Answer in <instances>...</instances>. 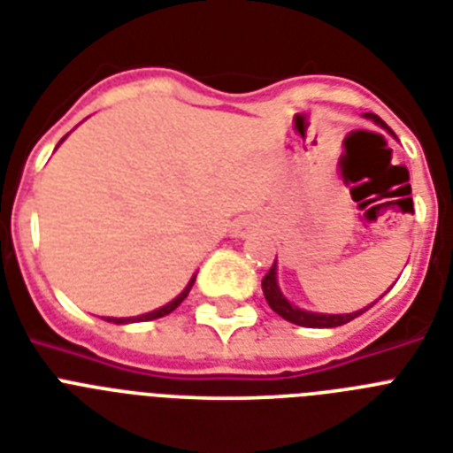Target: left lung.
<instances>
[{
  "label": "left lung",
  "mask_w": 453,
  "mask_h": 453,
  "mask_svg": "<svg viewBox=\"0 0 453 453\" xmlns=\"http://www.w3.org/2000/svg\"><path fill=\"white\" fill-rule=\"evenodd\" d=\"M365 118H370L372 122H377V125H382L384 129H387V125H384L382 119L377 118V115L365 113ZM261 289H264V296H266V301H268V305H271L273 312H278L282 319L291 321V324H296V326H305V328L342 326V324H347V321H352V319H357L358 315H364L368 308H372V305H368V308L357 310V312H349V315H324V312H310V310H301L298 305H294V303H291L289 298L282 294V291H280L278 261H273L271 271L266 273V278L261 280Z\"/></svg>",
  "instance_id": "1"
}]
</instances>
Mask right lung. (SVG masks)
Instances as JSON below:
<instances>
[{
  "instance_id": "obj_1",
  "label": "right lung",
  "mask_w": 453,
  "mask_h": 453,
  "mask_svg": "<svg viewBox=\"0 0 453 453\" xmlns=\"http://www.w3.org/2000/svg\"><path fill=\"white\" fill-rule=\"evenodd\" d=\"M194 280H196V275H194V278L187 282L185 289H182L180 294L173 298V301L166 303V305H162V308H157V310H152V312H145V315H138V317H108L106 321H113V324H132V321H152V319H159V317L171 315V312H173V310L178 308V305H180V303L187 298V294H189V289H192V285H194Z\"/></svg>"
}]
</instances>
